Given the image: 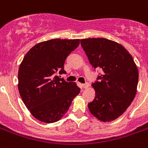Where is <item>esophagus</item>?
Returning a JSON list of instances; mask_svg holds the SVG:
<instances>
[{
	"instance_id": "34e87169",
	"label": "esophagus",
	"mask_w": 148,
	"mask_h": 148,
	"mask_svg": "<svg viewBox=\"0 0 148 148\" xmlns=\"http://www.w3.org/2000/svg\"><path fill=\"white\" fill-rule=\"evenodd\" d=\"M81 86H82L83 88L86 89V88H88V87H89V84H88V83H86V84H83Z\"/></svg>"
}]
</instances>
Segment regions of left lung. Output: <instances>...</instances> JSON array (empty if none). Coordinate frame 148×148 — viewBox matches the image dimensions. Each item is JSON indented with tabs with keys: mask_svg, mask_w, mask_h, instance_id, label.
Instances as JSON below:
<instances>
[{
	"mask_svg": "<svg viewBox=\"0 0 148 148\" xmlns=\"http://www.w3.org/2000/svg\"><path fill=\"white\" fill-rule=\"evenodd\" d=\"M89 62L102 74L92 84L96 92L88 104L90 112L103 122L122 116L131 105L137 93L138 70L134 59L121 44L105 38L80 39Z\"/></svg>",
	"mask_w": 148,
	"mask_h": 148,
	"instance_id": "obj_1",
	"label": "left lung"
}]
</instances>
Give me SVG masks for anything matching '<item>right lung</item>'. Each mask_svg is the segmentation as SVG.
Returning <instances> with one entry per match:
<instances>
[{
    "instance_id": "obj_1",
    "label": "right lung",
    "mask_w": 148,
    "mask_h": 148,
    "mask_svg": "<svg viewBox=\"0 0 148 148\" xmlns=\"http://www.w3.org/2000/svg\"><path fill=\"white\" fill-rule=\"evenodd\" d=\"M80 39H54L32 47L24 56L18 71V90L26 108L45 123L59 121L80 93L76 83L55 76L65 74L64 64Z\"/></svg>"
}]
</instances>
